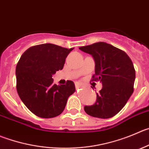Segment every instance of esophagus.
<instances>
[{
    "instance_id": "esophagus-1",
    "label": "esophagus",
    "mask_w": 149,
    "mask_h": 149,
    "mask_svg": "<svg viewBox=\"0 0 149 149\" xmlns=\"http://www.w3.org/2000/svg\"><path fill=\"white\" fill-rule=\"evenodd\" d=\"M75 85H76V89H78V88H79V87H81V84H80V83L79 82H76L75 83Z\"/></svg>"
}]
</instances>
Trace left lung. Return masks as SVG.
Wrapping results in <instances>:
<instances>
[{
    "label": "left lung",
    "instance_id": "8db88e82",
    "mask_svg": "<svg viewBox=\"0 0 149 149\" xmlns=\"http://www.w3.org/2000/svg\"><path fill=\"white\" fill-rule=\"evenodd\" d=\"M79 49L93 57L95 62L93 81H100L102 89L96 102L84 107L89 115L109 118L118 113L134 92L135 70L129 56L113 45L99 42Z\"/></svg>",
    "mask_w": 149,
    "mask_h": 149
}]
</instances>
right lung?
Segmentation results:
<instances>
[{
    "label": "right lung",
    "instance_id": "add662e5",
    "mask_svg": "<svg viewBox=\"0 0 149 149\" xmlns=\"http://www.w3.org/2000/svg\"><path fill=\"white\" fill-rule=\"evenodd\" d=\"M73 49L51 43L34 45L26 50L17 62V91L26 107L37 116L51 118L59 115L76 90L72 81L56 85L52 78L62 70Z\"/></svg>",
    "mask_w": 149,
    "mask_h": 149
}]
</instances>
